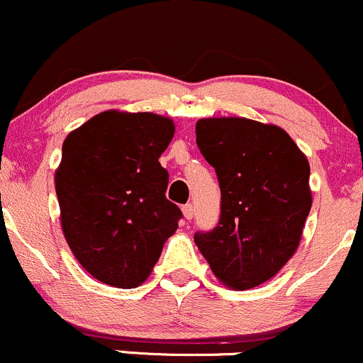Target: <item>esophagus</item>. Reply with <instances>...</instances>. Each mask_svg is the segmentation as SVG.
Segmentation results:
<instances>
[{
	"instance_id": "34e87169",
	"label": "esophagus",
	"mask_w": 363,
	"mask_h": 363,
	"mask_svg": "<svg viewBox=\"0 0 363 363\" xmlns=\"http://www.w3.org/2000/svg\"><path fill=\"white\" fill-rule=\"evenodd\" d=\"M182 211H183V216H185L186 220H192V216H194V206H192V204H185V206L182 208Z\"/></svg>"
}]
</instances>
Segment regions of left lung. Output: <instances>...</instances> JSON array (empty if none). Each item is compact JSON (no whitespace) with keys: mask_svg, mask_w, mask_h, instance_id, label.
Listing matches in <instances>:
<instances>
[{"mask_svg":"<svg viewBox=\"0 0 363 363\" xmlns=\"http://www.w3.org/2000/svg\"><path fill=\"white\" fill-rule=\"evenodd\" d=\"M196 141L218 177L222 213L194 241L220 283L262 285L301 242L313 204L308 157L281 127L242 117L201 118Z\"/></svg>","mask_w":363,"mask_h":363,"instance_id":"left-lung-1","label":"left lung"}]
</instances>
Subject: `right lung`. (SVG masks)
<instances>
[{"label": "right lung", "instance_id": "right-lung-1", "mask_svg": "<svg viewBox=\"0 0 363 363\" xmlns=\"http://www.w3.org/2000/svg\"><path fill=\"white\" fill-rule=\"evenodd\" d=\"M174 122L108 110L71 130L55 169L61 227L82 267L106 285L136 289L150 276L182 211L166 199L159 157Z\"/></svg>", "mask_w": 363, "mask_h": 363}]
</instances>
